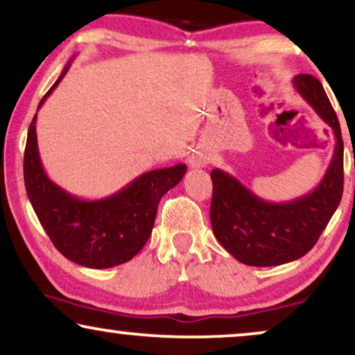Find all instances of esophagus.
Here are the masks:
<instances>
[{
    "label": "esophagus",
    "instance_id": "1",
    "mask_svg": "<svg viewBox=\"0 0 355 355\" xmlns=\"http://www.w3.org/2000/svg\"><path fill=\"white\" fill-rule=\"evenodd\" d=\"M191 165H193V167H200L198 162H191Z\"/></svg>",
    "mask_w": 355,
    "mask_h": 355
}]
</instances>
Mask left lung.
<instances>
[{
    "instance_id": "obj_1",
    "label": "left lung",
    "mask_w": 355,
    "mask_h": 355,
    "mask_svg": "<svg viewBox=\"0 0 355 355\" xmlns=\"http://www.w3.org/2000/svg\"><path fill=\"white\" fill-rule=\"evenodd\" d=\"M293 87L333 129L336 139L333 159L315 190L284 203H270L227 172H211L213 232L219 244L245 266L273 267L303 257L320 239L343 198L344 142L338 116L313 75H297Z\"/></svg>"
}]
</instances>
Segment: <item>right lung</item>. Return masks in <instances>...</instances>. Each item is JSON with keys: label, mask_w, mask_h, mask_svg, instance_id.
Listing matches in <instances>:
<instances>
[{"label": "right lung", "mask_w": 355, "mask_h": 355, "mask_svg": "<svg viewBox=\"0 0 355 355\" xmlns=\"http://www.w3.org/2000/svg\"><path fill=\"white\" fill-rule=\"evenodd\" d=\"M70 64L71 60L39 107L65 77ZM35 121L37 114L29 125L26 142L24 185L52 244L64 257L88 268H110L131 260L149 239L160 198L180 183L187 165L150 170L106 198L82 200L47 177L40 162Z\"/></svg>", "instance_id": "obj_1"}]
</instances>
